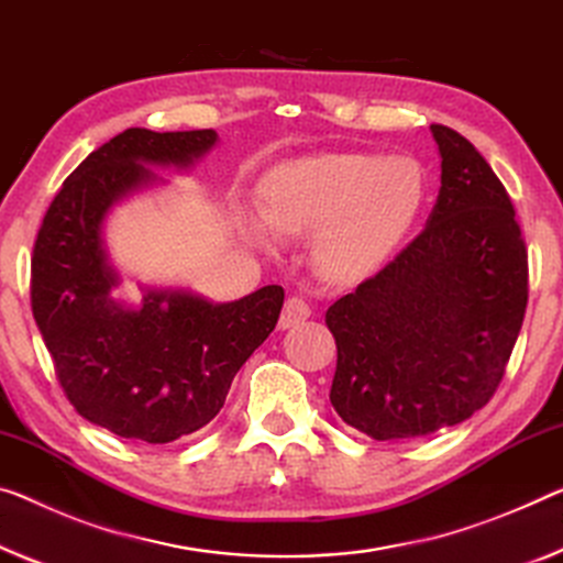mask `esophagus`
I'll return each instance as SVG.
<instances>
[{
    "label": "esophagus",
    "mask_w": 563,
    "mask_h": 563,
    "mask_svg": "<svg viewBox=\"0 0 563 563\" xmlns=\"http://www.w3.org/2000/svg\"><path fill=\"white\" fill-rule=\"evenodd\" d=\"M311 314V307L305 297H289L287 305L282 309V317H279V330H289V327H297L309 319Z\"/></svg>",
    "instance_id": "34e87169"
}]
</instances>
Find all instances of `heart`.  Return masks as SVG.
<instances>
[{
  "label": "heart",
  "instance_id": "heart-1",
  "mask_svg": "<svg viewBox=\"0 0 563 563\" xmlns=\"http://www.w3.org/2000/svg\"><path fill=\"white\" fill-rule=\"evenodd\" d=\"M426 178L408 158L327 153L284 163L264 180V216L249 219L256 241L307 236L317 272L354 282L377 269L418 216Z\"/></svg>",
  "mask_w": 563,
  "mask_h": 563
}]
</instances>
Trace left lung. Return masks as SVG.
<instances>
[{"label": "left lung", "mask_w": 563, "mask_h": 563, "mask_svg": "<svg viewBox=\"0 0 563 563\" xmlns=\"http://www.w3.org/2000/svg\"><path fill=\"white\" fill-rule=\"evenodd\" d=\"M430 131L443 173L426 229L324 317L336 342L330 400L375 440L422 438L481 410L529 301V252L504 184L461 133Z\"/></svg>", "instance_id": "8db88e82"}]
</instances>
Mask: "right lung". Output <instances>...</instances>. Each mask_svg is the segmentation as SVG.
<instances>
[{
  "label": "right lung",
  "mask_w": 563,
  "mask_h": 563,
  "mask_svg": "<svg viewBox=\"0 0 563 563\" xmlns=\"http://www.w3.org/2000/svg\"><path fill=\"white\" fill-rule=\"evenodd\" d=\"M216 131L128 128L92 151L52 198L34 241L32 314L73 408L120 438L161 445L219 415L231 379L274 332L284 289L213 305L191 291L112 299L118 274L102 246L112 203L148 186L145 166H191Z\"/></svg>",
  "instance_id": "obj_1"
}]
</instances>
